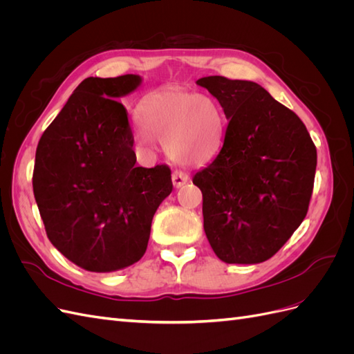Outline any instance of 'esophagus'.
I'll use <instances>...</instances> for the list:
<instances>
[{
  "label": "esophagus",
  "mask_w": 354,
  "mask_h": 354,
  "mask_svg": "<svg viewBox=\"0 0 354 354\" xmlns=\"http://www.w3.org/2000/svg\"><path fill=\"white\" fill-rule=\"evenodd\" d=\"M187 181H189V176L186 173H183V171H174V173H173V185H174L176 189L186 185Z\"/></svg>",
  "instance_id": "esophagus-1"
}]
</instances>
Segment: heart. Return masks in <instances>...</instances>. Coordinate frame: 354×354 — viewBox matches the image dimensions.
<instances>
[{"instance_id": "b5f03b06", "label": "heart", "mask_w": 354, "mask_h": 354, "mask_svg": "<svg viewBox=\"0 0 354 354\" xmlns=\"http://www.w3.org/2000/svg\"><path fill=\"white\" fill-rule=\"evenodd\" d=\"M136 125V140L145 151L156 142L180 164H202L218 152L226 118L209 95L169 88L149 95Z\"/></svg>"}]
</instances>
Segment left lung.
Listing matches in <instances>:
<instances>
[{"label": "left lung", "instance_id": "8db88e82", "mask_svg": "<svg viewBox=\"0 0 354 354\" xmlns=\"http://www.w3.org/2000/svg\"><path fill=\"white\" fill-rule=\"evenodd\" d=\"M229 120L220 153L194 177L203 230L229 264L269 260L303 223L312 198L316 147L303 121L252 81H196Z\"/></svg>", "mask_w": 354, "mask_h": 354}]
</instances>
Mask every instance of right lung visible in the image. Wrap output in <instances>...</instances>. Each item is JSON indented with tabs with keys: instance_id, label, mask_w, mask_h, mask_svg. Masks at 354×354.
<instances>
[{
	"instance_id": "right-lung-1",
	"label": "right lung",
	"mask_w": 354,
	"mask_h": 354,
	"mask_svg": "<svg viewBox=\"0 0 354 354\" xmlns=\"http://www.w3.org/2000/svg\"><path fill=\"white\" fill-rule=\"evenodd\" d=\"M142 77L84 80L41 136L34 195L50 242L88 272L108 273L146 252L152 218L173 190L167 165H136L120 97Z\"/></svg>"
}]
</instances>
